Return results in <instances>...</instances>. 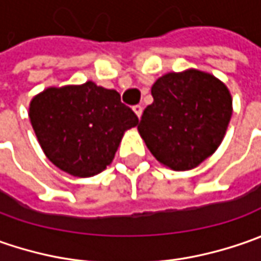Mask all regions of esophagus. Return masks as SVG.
<instances>
[{
	"label": "esophagus",
	"instance_id": "34e87169",
	"mask_svg": "<svg viewBox=\"0 0 261 261\" xmlns=\"http://www.w3.org/2000/svg\"><path fill=\"white\" fill-rule=\"evenodd\" d=\"M142 110H144V109H142V106H134V112H135L136 113V116H138V117H139V119H141V116H142Z\"/></svg>",
	"mask_w": 261,
	"mask_h": 261
}]
</instances>
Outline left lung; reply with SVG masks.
<instances>
[{"label":"left lung","instance_id":"8db88e82","mask_svg":"<svg viewBox=\"0 0 261 261\" xmlns=\"http://www.w3.org/2000/svg\"><path fill=\"white\" fill-rule=\"evenodd\" d=\"M152 105L138 130L156 160L175 171L197 167L221 145L232 98L216 76L197 69L168 72L151 88Z\"/></svg>","mask_w":261,"mask_h":261}]
</instances>
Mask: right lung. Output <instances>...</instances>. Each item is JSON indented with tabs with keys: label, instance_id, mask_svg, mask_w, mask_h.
<instances>
[{
	"label": "right lung",
	"instance_id": "right-lung-1",
	"mask_svg": "<svg viewBox=\"0 0 261 261\" xmlns=\"http://www.w3.org/2000/svg\"><path fill=\"white\" fill-rule=\"evenodd\" d=\"M29 117L45 155L75 177H91L109 166L138 116L116 90L87 81L49 87L33 97Z\"/></svg>",
	"mask_w": 261,
	"mask_h": 261
}]
</instances>
